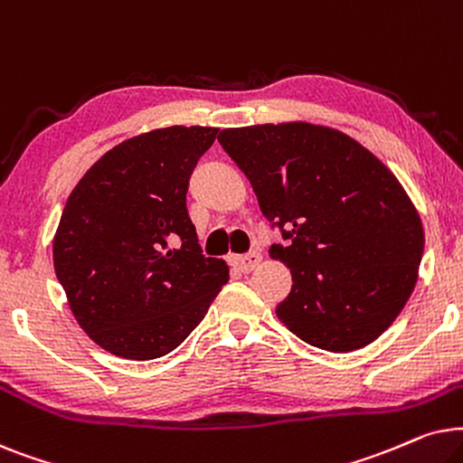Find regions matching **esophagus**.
<instances>
[{
  "instance_id": "esophagus-1",
  "label": "esophagus",
  "mask_w": 463,
  "mask_h": 463,
  "mask_svg": "<svg viewBox=\"0 0 463 463\" xmlns=\"http://www.w3.org/2000/svg\"><path fill=\"white\" fill-rule=\"evenodd\" d=\"M262 256L260 251H250V254H243V256H232L231 258V264L239 270H243V273H250V270H254L258 264H260Z\"/></svg>"
}]
</instances>
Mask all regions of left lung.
I'll return each instance as SVG.
<instances>
[{"label": "left lung", "instance_id": "8db88e82", "mask_svg": "<svg viewBox=\"0 0 463 463\" xmlns=\"http://www.w3.org/2000/svg\"><path fill=\"white\" fill-rule=\"evenodd\" d=\"M218 141L286 241L269 250L294 281L277 317L335 354L383 335L415 288L425 241L396 175L349 135L309 122L224 128Z\"/></svg>", "mask_w": 463, "mask_h": 463}]
</instances>
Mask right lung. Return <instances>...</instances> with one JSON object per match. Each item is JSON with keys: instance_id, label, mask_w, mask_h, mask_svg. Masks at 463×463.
I'll use <instances>...</instances> for the list:
<instances>
[{"instance_id": "right-lung-1", "label": "right lung", "mask_w": 463, "mask_h": 463, "mask_svg": "<svg viewBox=\"0 0 463 463\" xmlns=\"http://www.w3.org/2000/svg\"><path fill=\"white\" fill-rule=\"evenodd\" d=\"M218 128L167 127L103 154L71 190L54 235L57 279L109 354L154 360L186 341L228 281L205 258L186 193Z\"/></svg>"}]
</instances>
